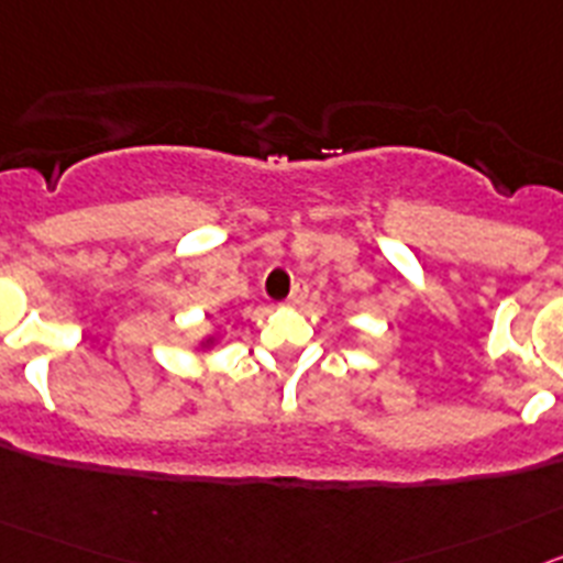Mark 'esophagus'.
Instances as JSON below:
<instances>
[{"label": "esophagus", "mask_w": 563, "mask_h": 563, "mask_svg": "<svg viewBox=\"0 0 563 563\" xmlns=\"http://www.w3.org/2000/svg\"><path fill=\"white\" fill-rule=\"evenodd\" d=\"M308 297V286L306 283H294L291 294H288V306H302Z\"/></svg>", "instance_id": "esophagus-1"}]
</instances>
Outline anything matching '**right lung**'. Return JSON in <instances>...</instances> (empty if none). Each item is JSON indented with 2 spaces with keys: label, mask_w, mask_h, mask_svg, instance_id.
Returning a JSON list of instances; mask_svg holds the SVG:
<instances>
[{
  "label": "right lung",
  "mask_w": 563,
  "mask_h": 563,
  "mask_svg": "<svg viewBox=\"0 0 563 563\" xmlns=\"http://www.w3.org/2000/svg\"><path fill=\"white\" fill-rule=\"evenodd\" d=\"M212 344H216V336H210V339H205V342H201V347H212Z\"/></svg>",
  "instance_id": "right-lung-1"
}]
</instances>
